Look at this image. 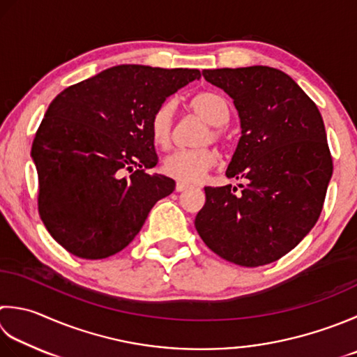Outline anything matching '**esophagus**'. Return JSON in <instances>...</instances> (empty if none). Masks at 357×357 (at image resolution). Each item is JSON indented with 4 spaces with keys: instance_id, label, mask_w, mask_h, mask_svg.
I'll use <instances>...</instances> for the list:
<instances>
[{
    "instance_id": "34e87169",
    "label": "esophagus",
    "mask_w": 357,
    "mask_h": 357,
    "mask_svg": "<svg viewBox=\"0 0 357 357\" xmlns=\"http://www.w3.org/2000/svg\"><path fill=\"white\" fill-rule=\"evenodd\" d=\"M192 187H193L192 184H187V183H176V192H184Z\"/></svg>"
}]
</instances>
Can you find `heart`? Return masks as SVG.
<instances>
[{"label": "heart", "instance_id": "b5f03b06", "mask_svg": "<svg viewBox=\"0 0 357 357\" xmlns=\"http://www.w3.org/2000/svg\"><path fill=\"white\" fill-rule=\"evenodd\" d=\"M188 107L195 114L204 119L211 125L202 144L207 142H222L225 135L220 127H222L229 119L227 102L221 96L211 93V91H202L195 94L188 100ZM173 116L174 105L172 102H164L155 109L150 119V135L153 142L160 149H167L172 142L173 136ZM218 162V153L212 146H201L193 150H176L164 158L162 172L173 179L181 183H197V181L206 176Z\"/></svg>", "mask_w": 357, "mask_h": 357}]
</instances>
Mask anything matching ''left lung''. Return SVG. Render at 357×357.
<instances>
[{
	"label": "left lung",
	"mask_w": 357,
	"mask_h": 357,
	"mask_svg": "<svg viewBox=\"0 0 357 357\" xmlns=\"http://www.w3.org/2000/svg\"><path fill=\"white\" fill-rule=\"evenodd\" d=\"M234 99L241 137L226 170L236 187H204L195 218L202 241L246 268L277 261L302 241L322 212L333 158L324 119L305 91L269 66L204 69Z\"/></svg>",
	"instance_id": "8db88e82"
}]
</instances>
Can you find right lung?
<instances>
[{"label":"right lung","instance_id":"right-lung-1","mask_svg":"<svg viewBox=\"0 0 357 357\" xmlns=\"http://www.w3.org/2000/svg\"><path fill=\"white\" fill-rule=\"evenodd\" d=\"M199 77L198 69L119 65L51 102L31 156L40 218L68 252L86 260L121 252L151 207L174 190L172 178L145 172L158 164L150 119L167 97Z\"/></svg>","mask_w":357,"mask_h":357}]
</instances>
